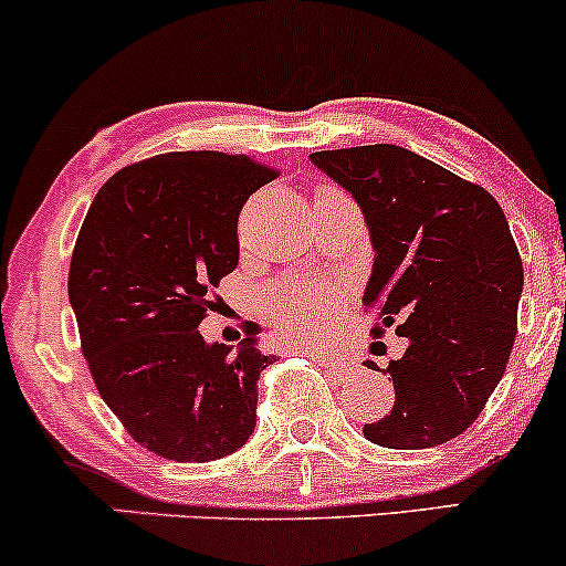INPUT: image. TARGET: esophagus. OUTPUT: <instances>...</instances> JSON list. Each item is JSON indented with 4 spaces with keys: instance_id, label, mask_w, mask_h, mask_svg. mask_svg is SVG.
I'll return each mask as SVG.
<instances>
[{
    "instance_id": "obj_1",
    "label": "esophagus",
    "mask_w": 566,
    "mask_h": 566,
    "mask_svg": "<svg viewBox=\"0 0 566 566\" xmlns=\"http://www.w3.org/2000/svg\"><path fill=\"white\" fill-rule=\"evenodd\" d=\"M319 359L324 361V365H329V367H333V369H348V361L343 359V356L327 354V350H324V354H319Z\"/></svg>"
}]
</instances>
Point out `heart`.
I'll use <instances>...</instances> for the list:
<instances>
[{
	"label": "heart",
	"mask_w": 566,
	"mask_h": 566,
	"mask_svg": "<svg viewBox=\"0 0 566 566\" xmlns=\"http://www.w3.org/2000/svg\"><path fill=\"white\" fill-rule=\"evenodd\" d=\"M329 305H333V295L329 290L319 287V284H295L282 295L279 301V319L292 333L303 337L322 335L324 324H327Z\"/></svg>",
	"instance_id": "obj_1"
}]
</instances>
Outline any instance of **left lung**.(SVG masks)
<instances>
[{"label": "left lung", "instance_id": "1", "mask_svg": "<svg viewBox=\"0 0 566 566\" xmlns=\"http://www.w3.org/2000/svg\"><path fill=\"white\" fill-rule=\"evenodd\" d=\"M359 205L373 242L365 308L407 350L382 373L394 407L365 426L373 444L426 450L479 418L516 337L524 269L509 220L482 186L401 146L311 154ZM369 369H378L367 361Z\"/></svg>", "mask_w": 566, "mask_h": 566}]
</instances>
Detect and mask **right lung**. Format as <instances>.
Wrapping results in <instances>:
<instances>
[{
  "instance_id": "right-lung-1",
  "label": "right lung",
  "mask_w": 566,
  "mask_h": 566,
  "mask_svg": "<svg viewBox=\"0 0 566 566\" xmlns=\"http://www.w3.org/2000/svg\"><path fill=\"white\" fill-rule=\"evenodd\" d=\"M274 170L244 154L172 151L129 165L90 205L69 269L82 350L108 409L175 463L237 452L274 356L258 327L207 343L210 290L239 263V210Z\"/></svg>"
}]
</instances>
